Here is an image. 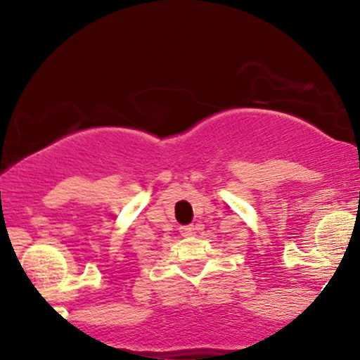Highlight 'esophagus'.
<instances>
[{
    "label": "esophagus",
    "instance_id": "34e87169",
    "mask_svg": "<svg viewBox=\"0 0 360 360\" xmlns=\"http://www.w3.org/2000/svg\"><path fill=\"white\" fill-rule=\"evenodd\" d=\"M194 225H186V226H181L179 229V232H181V235H183V237H191V235H194Z\"/></svg>",
    "mask_w": 360,
    "mask_h": 360
}]
</instances>
